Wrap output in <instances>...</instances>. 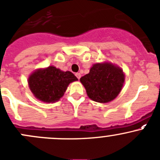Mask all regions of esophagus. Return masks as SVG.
<instances>
[{
    "label": "esophagus",
    "mask_w": 160,
    "mask_h": 160,
    "mask_svg": "<svg viewBox=\"0 0 160 160\" xmlns=\"http://www.w3.org/2000/svg\"><path fill=\"white\" fill-rule=\"evenodd\" d=\"M75 75H76V77H77V79H79V80H80V77H81V74H80V72H77V73H76Z\"/></svg>",
    "instance_id": "1"
}]
</instances>
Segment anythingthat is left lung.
I'll return each mask as SVG.
<instances>
[{"mask_svg": "<svg viewBox=\"0 0 160 160\" xmlns=\"http://www.w3.org/2000/svg\"><path fill=\"white\" fill-rule=\"evenodd\" d=\"M80 80L90 98L94 102L106 103L119 94L124 82V74L120 68L112 64L98 63Z\"/></svg>", "mask_w": 160, "mask_h": 160, "instance_id": "8db88e82", "label": "left lung"}]
</instances>
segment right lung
Returning <instances> with one entry per match:
<instances>
[{
	"label": "right lung",
	"instance_id": "add662e5",
	"mask_svg": "<svg viewBox=\"0 0 160 160\" xmlns=\"http://www.w3.org/2000/svg\"><path fill=\"white\" fill-rule=\"evenodd\" d=\"M78 79L69 71L63 72L54 66L38 69L29 77V87L37 98L44 102L59 100L68 85Z\"/></svg>",
	"mask_w": 160,
	"mask_h": 160
}]
</instances>
